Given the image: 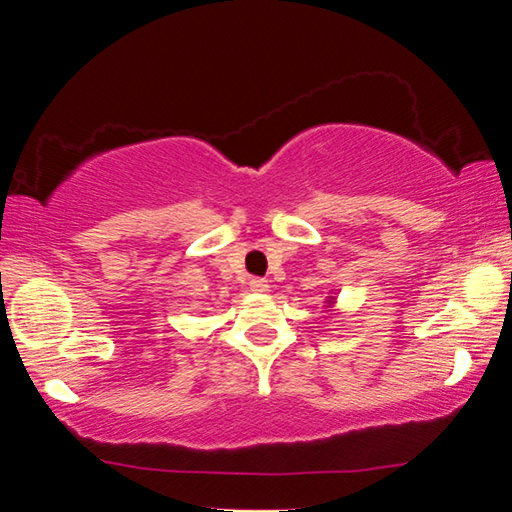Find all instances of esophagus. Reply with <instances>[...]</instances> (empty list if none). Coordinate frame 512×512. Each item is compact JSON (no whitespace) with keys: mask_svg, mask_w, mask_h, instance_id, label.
I'll list each match as a JSON object with an SVG mask.
<instances>
[{"mask_svg":"<svg viewBox=\"0 0 512 512\" xmlns=\"http://www.w3.org/2000/svg\"><path fill=\"white\" fill-rule=\"evenodd\" d=\"M250 291L266 293L268 291V282L262 280V277H253V280H250Z\"/></svg>","mask_w":512,"mask_h":512,"instance_id":"obj_1","label":"esophagus"}]
</instances>
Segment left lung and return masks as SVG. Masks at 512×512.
Instances as JSON below:
<instances>
[{"instance_id":"1","label":"left lung","mask_w":512,"mask_h":512,"mask_svg":"<svg viewBox=\"0 0 512 512\" xmlns=\"http://www.w3.org/2000/svg\"><path fill=\"white\" fill-rule=\"evenodd\" d=\"M332 302H334V298H329V300H327V305H332Z\"/></svg>"}]
</instances>
